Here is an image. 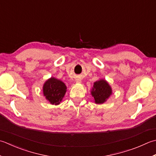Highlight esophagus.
<instances>
[{"label": "esophagus", "mask_w": 156, "mask_h": 156, "mask_svg": "<svg viewBox=\"0 0 156 156\" xmlns=\"http://www.w3.org/2000/svg\"><path fill=\"white\" fill-rule=\"evenodd\" d=\"M76 83H81V82H82L80 79H76Z\"/></svg>", "instance_id": "1"}]
</instances>
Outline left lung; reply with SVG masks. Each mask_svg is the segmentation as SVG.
Instances as JSON below:
<instances>
[{
	"mask_svg": "<svg viewBox=\"0 0 156 156\" xmlns=\"http://www.w3.org/2000/svg\"><path fill=\"white\" fill-rule=\"evenodd\" d=\"M90 94L96 104H103L112 94V88L105 79H100L94 82Z\"/></svg>",
	"mask_w": 156,
	"mask_h": 156,
	"instance_id": "1",
	"label": "left lung"
}]
</instances>
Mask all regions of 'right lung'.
Masks as SVG:
<instances>
[{"mask_svg": "<svg viewBox=\"0 0 156 156\" xmlns=\"http://www.w3.org/2000/svg\"><path fill=\"white\" fill-rule=\"evenodd\" d=\"M43 94L51 105H57L60 104L67 91V87L63 82L58 79L51 77L45 82L42 87Z\"/></svg>", "mask_w": 156, "mask_h": 156, "instance_id": "add662e5", "label": "right lung"}]
</instances>
